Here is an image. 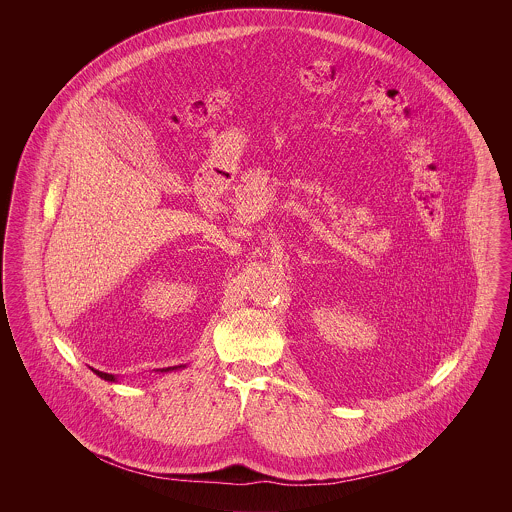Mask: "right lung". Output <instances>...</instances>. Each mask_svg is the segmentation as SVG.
<instances>
[{
	"instance_id": "right-lung-1",
	"label": "right lung",
	"mask_w": 512,
	"mask_h": 512,
	"mask_svg": "<svg viewBox=\"0 0 512 512\" xmlns=\"http://www.w3.org/2000/svg\"><path fill=\"white\" fill-rule=\"evenodd\" d=\"M178 368H182L180 366H169V368H161V372H171V370H178ZM94 370V368H92ZM96 374H98L99 378H103V380H107V382H117V378H115V374H107V372H99V370H94Z\"/></svg>"
}]
</instances>
